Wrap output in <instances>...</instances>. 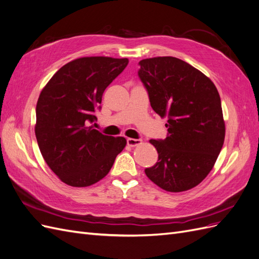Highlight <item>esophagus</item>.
Returning a JSON list of instances; mask_svg holds the SVG:
<instances>
[{
    "label": "esophagus",
    "mask_w": 259,
    "mask_h": 259,
    "mask_svg": "<svg viewBox=\"0 0 259 259\" xmlns=\"http://www.w3.org/2000/svg\"><path fill=\"white\" fill-rule=\"evenodd\" d=\"M142 144V139H134V138H128L127 139V145L130 147H136Z\"/></svg>",
    "instance_id": "esophagus-1"
}]
</instances>
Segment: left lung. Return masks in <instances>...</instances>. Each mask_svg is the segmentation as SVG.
<instances>
[{"label": "left lung", "mask_w": 259, "mask_h": 259, "mask_svg": "<svg viewBox=\"0 0 259 259\" xmlns=\"http://www.w3.org/2000/svg\"><path fill=\"white\" fill-rule=\"evenodd\" d=\"M139 66L152 109L168 119L167 137L150 139L159 160L145 173L165 191L189 190L208 175L224 145L218 91L205 74L176 57L147 58Z\"/></svg>", "instance_id": "1"}]
</instances>
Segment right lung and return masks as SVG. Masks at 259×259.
Instances as JSON below:
<instances>
[{
  "instance_id": "right-lung-1",
  "label": "right lung",
  "mask_w": 259,
  "mask_h": 259,
  "mask_svg": "<svg viewBox=\"0 0 259 259\" xmlns=\"http://www.w3.org/2000/svg\"><path fill=\"white\" fill-rule=\"evenodd\" d=\"M128 64L127 58L82 57L68 62L42 90L36 104L35 137L50 168L62 183L89 187L111 169L126 146L90 125L107 86Z\"/></svg>"
}]
</instances>
